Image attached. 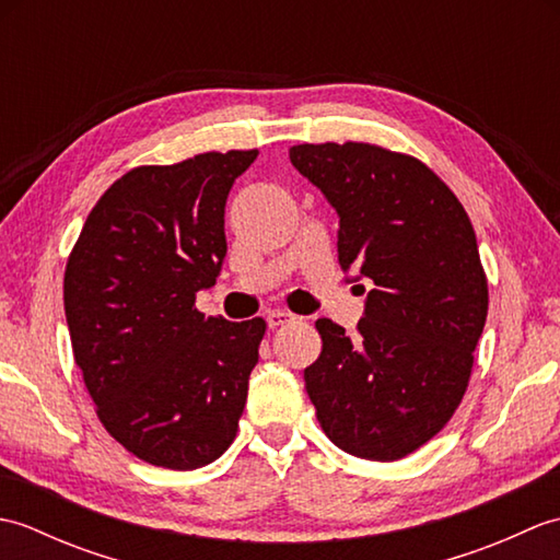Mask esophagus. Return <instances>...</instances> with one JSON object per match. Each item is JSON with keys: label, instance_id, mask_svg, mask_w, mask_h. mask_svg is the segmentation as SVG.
Masks as SVG:
<instances>
[{"label": "esophagus", "instance_id": "obj_1", "mask_svg": "<svg viewBox=\"0 0 560 560\" xmlns=\"http://www.w3.org/2000/svg\"><path fill=\"white\" fill-rule=\"evenodd\" d=\"M265 319H267L269 329H277V327H283V325L293 323L295 315H291L289 311H269V313L265 315Z\"/></svg>", "mask_w": 560, "mask_h": 560}]
</instances>
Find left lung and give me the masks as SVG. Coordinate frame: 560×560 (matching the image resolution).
Instances as JSON below:
<instances>
[{"mask_svg":"<svg viewBox=\"0 0 560 560\" xmlns=\"http://www.w3.org/2000/svg\"><path fill=\"white\" fill-rule=\"evenodd\" d=\"M339 217L343 271L371 279L359 335L317 319L323 353L305 389L327 438L392 462L428 443L467 389L489 283L467 211L421 161L373 144L291 147Z\"/></svg>","mask_w":560,"mask_h":560,"instance_id":"obj_1","label":"left lung"}]
</instances>
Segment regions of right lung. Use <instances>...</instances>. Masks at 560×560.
<instances>
[{"label":"right lung","mask_w":560,"mask_h":560,"mask_svg":"<svg viewBox=\"0 0 560 560\" xmlns=\"http://www.w3.org/2000/svg\"><path fill=\"white\" fill-rule=\"evenodd\" d=\"M257 151L141 165L91 209L65 271V315L98 419L132 455L199 469L233 443L265 319L195 307L225 257L223 213Z\"/></svg>","instance_id":"1"}]
</instances>
